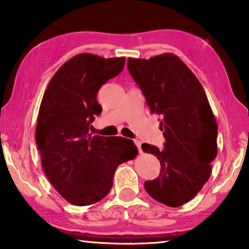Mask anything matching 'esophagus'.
Returning a JSON list of instances; mask_svg holds the SVG:
<instances>
[{"instance_id": "obj_1", "label": "esophagus", "mask_w": 249, "mask_h": 249, "mask_svg": "<svg viewBox=\"0 0 249 249\" xmlns=\"http://www.w3.org/2000/svg\"><path fill=\"white\" fill-rule=\"evenodd\" d=\"M134 142H135V145L137 146V148H138V151H140V154H142V142H141L140 140H135Z\"/></svg>"}]
</instances>
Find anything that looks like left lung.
<instances>
[{
    "instance_id": "1",
    "label": "left lung",
    "mask_w": 249,
    "mask_h": 249,
    "mask_svg": "<svg viewBox=\"0 0 249 249\" xmlns=\"http://www.w3.org/2000/svg\"><path fill=\"white\" fill-rule=\"evenodd\" d=\"M127 69L145 95L151 113L162 117L163 149L142 144L160 161V175L146 181L156 201L171 208L187 203L211 176L217 155V124L199 80L174 53L127 59Z\"/></svg>"
}]
</instances>
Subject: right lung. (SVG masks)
Returning a JSON list of instances; mask_svg holds the SVG:
<instances>
[{"label":"right lung","instance_id":"1","mask_svg":"<svg viewBox=\"0 0 249 249\" xmlns=\"http://www.w3.org/2000/svg\"><path fill=\"white\" fill-rule=\"evenodd\" d=\"M124 65V57L79 53L58 69L46 88L36 144L50 183L71 204L102 200L111 190L116 168L138 154L133 141L89 133L94 115L102 112L98 91Z\"/></svg>","mask_w":249,"mask_h":249}]
</instances>
